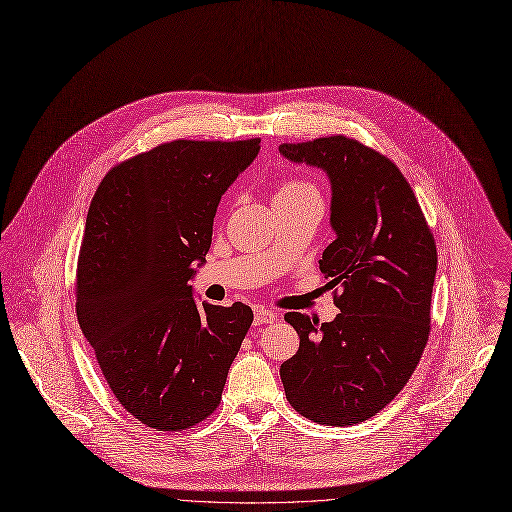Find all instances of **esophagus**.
Segmentation results:
<instances>
[{"label": "esophagus", "mask_w": 512, "mask_h": 512, "mask_svg": "<svg viewBox=\"0 0 512 512\" xmlns=\"http://www.w3.org/2000/svg\"><path fill=\"white\" fill-rule=\"evenodd\" d=\"M277 320V313L264 309V307H256L254 309V326H262V324H272Z\"/></svg>", "instance_id": "obj_1"}]
</instances>
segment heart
<instances>
[{"instance_id": "b5f03b06", "label": "heart", "mask_w": 512, "mask_h": 512, "mask_svg": "<svg viewBox=\"0 0 512 512\" xmlns=\"http://www.w3.org/2000/svg\"><path fill=\"white\" fill-rule=\"evenodd\" d=\"M309 192H316L313 184L293 178V180H285L279 184L277 192H274V199H293V196H301V194H309Z\"/></svg>"}]
</instances>
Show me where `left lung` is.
Here are the masks:
<instances>
[{
    "label": "left lung",
    "instance_id": "left-lung-1",
    "mask_svg": "<svg viewBox=\"0 0 512 512\" xmlns=\"http://www.w3.org/2000/svg\"><path fill=\"white\" fill-rule=\"evenodd\" d=\"M293 164L326 172L336 240L320 270L340 313L291 311L299 350L281 365L289 404L305 418L350 426L383 410L412 377L430 332L437 246L416 196L385 155L342 135L283 143Z\"/></svg>",
    "mask_w": 512,
    "mask_h": 512
}]
</instances>
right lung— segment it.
<instances>
[{
  "label": "right lung",
  "mask_w": 512,
  "mask_h": 512,
  "mask_svg": "<svg viewBox=\"0 0 512 512\" xmlns=\"http://www.w3.org/2000/svg\"><path fill=\"white\" fill-rule=\"evenodd\" d=\"M260 151L172 141L112 168L88 211L75 311L114 398L145 426L184 430L219 406L254 313L192 297L221 196Z\"/></svg>",
  "instance_id": "obj_1"
}]
</instances>
